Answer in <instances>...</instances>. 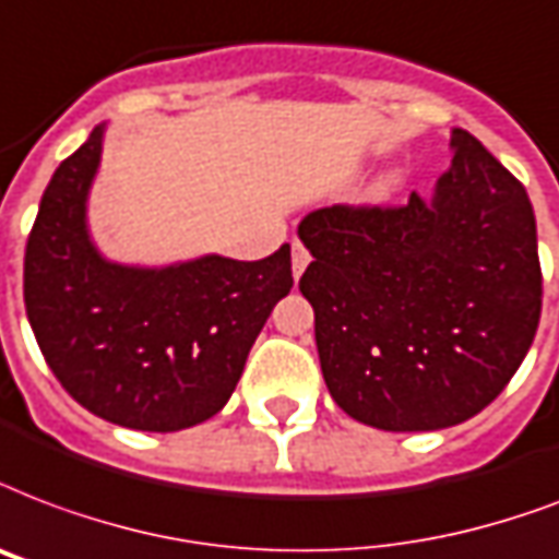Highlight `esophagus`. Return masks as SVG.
<instances>
[{"instance_id": "esophagus-1", "label": "esophagus", "mask_w": 559, "mask_h": 559, "mask_svg": "<svg viewBox=\"0 0 559 559\" xmlns=\"http://www.w3.org/2000/svg\"><path fill=\"white\" fill-rule=\"evenodd\" d=\"M310 263V251L305 249V242H293V275H301V272L308 270Z\"/></svg>"}]
</instances>
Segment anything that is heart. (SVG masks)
I'll list each match as a JSON object with an SVG mask.
<instances>
[{
  "label": "heart",
  "instance_id": "obj_1",
  "mask_svg": "<svg viewBox=\"0 0 559 559\" xmlns=\"http://www.w3.org/2000/svg\"><path fill=\"white\" fill-rule=\"evenodd\" d=\"M395 185H399V176H386L381 181V185H378V190H381V193H390V190H393Z\"/></svg>",
  "mask_w": 559,
  "mask_h": 559
}]
</instances>
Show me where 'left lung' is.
<instances>
[{
	"instance_id": "1",
	"label": "left lung",
	"mask_w": 559,
	"mask_h": 559,
	"mask_svg": "<svg viewBox=\"0 0 559 559\" xmlns=\"http://www.w3.org/2000/svg\"><path fill=\"white\" fill-rule=\"evenodd\" d=\"M428 204H331L298 225L313 261L322 374L352 419L440 431L480 413L525 360L543 310L536 219L519 178L463 128Z\"/></svg>"
}]
</instances>
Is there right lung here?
Here are the masks:
<instances>
[{
	"mask_svg": "<svg viewBox=\"0 0 559 559\" xmlns=\"http://www.w3.org/2000/svg\"><path fill=\"white\" fill-rule=\"evenodd\" d=\"M102 128L46 187L25 242L34 340L67 393L122 428L181 431L231 399L249 348L293 287L289 246L263 261L202 258L169 270L102 261L84 202Z\"/></svg>",
	"mask_w": 559,
	"mask_h": 559,
	"instance_id": "add662e5",
	"label": "right lung"
}]
</instances>
